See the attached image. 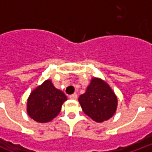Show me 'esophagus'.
<instances>
[{
	"label": "esophagus",
	"instance_id": "obj_1",
	"mask_svg": "<svg viewBox=\"0 0 152 152\" xmlns=\"http://www.w3.org/2000/svg\"><path fill=\"white\" fill-rule=\"evenodd\" d=\"M69 99L76 100V99H77V94H72V95L69 96Z\"/></svg>",
	"mask_w": 152,
	"mask_h": 152
}]
</instances>
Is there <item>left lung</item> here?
Returning <instances> with one entry per match:
<instances>
[{"instance_id": "1", "label": "left lung", "mask_w": 152, "mask_h": 152, "mask_svg": "<svg viewBox=\"0 0 152 152\" xmlns=\"http://www.w3.org/2000/svg\"><path fill=\"white\" fill-rule=\"evenodd\" d=\"M83 112L97 123L112 118L116 112L118 99L107 82L93 77L85 94L79 97Z\"/></svg>"}]
</instances>
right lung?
I'll list each match as a JSON object with an SVG mask.
<instances>
[{"label": "right lung", "instance_id": "1", "mask_svg": "<svg viewBox=\"0 0 152 152\" xmlns=\"http://www.w3.org/2000/svg\"><path fill=\"white\" fill-rule=\"evenodd\" d=\"M66 99L65 94L56 89L52 80L48 79L31 92L27 102V112L33 121L47 123L58 115Z\"/></svg>", "mask_w": 152, "mask_h": 152}]
</instances>
